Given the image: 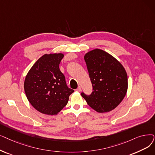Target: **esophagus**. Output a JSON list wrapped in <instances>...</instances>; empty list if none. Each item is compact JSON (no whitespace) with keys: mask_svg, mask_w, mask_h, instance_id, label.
I'll return each mask as SVG.
<instances>
[{"mask_svg":"<svg viewBox=\"0 0 155 155\" xmlns=\"http://www.w3.org/2000/svg\"><path fill=\"white\" fill-rule=\"evenodd\" d=\"M76 91H78V92H80V91H81V87H80V86L78 87V88L76 89Z\"/></svg>","mask_w":155,"mask_h":155,"instance_id":"esophagus-1","label":"esophagus"}]
</instances>
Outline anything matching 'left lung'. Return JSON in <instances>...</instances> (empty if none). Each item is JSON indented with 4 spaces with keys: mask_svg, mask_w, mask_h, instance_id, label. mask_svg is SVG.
<instances>
[{
    "mask_svg": "<svg viewBox=\"0 0 155 155\" xmlns=\"http://www.w3.org/2000/svg\"><path fill=\"white\" fill-rule=\"evenodd\" d=\"M92 85L90 95L81 93L92 109L99 113L111 111L122 102L128 87L125 68L110 54L94 49L84 56Z\"/></svg>",
    "mask_w": 155,
    "mask_h": 155,
    "instance_id": "8db88e82",
    "label": "left lung"
}]
</instances>
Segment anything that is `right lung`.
<instances>
[{
	"label": "right lung",
	"mask_w": 155,
	"mask_h": 155,
	"mask_svg": "<svg viewBox=\"0 0 155 155\" xmlns=\"http://www.w3.org/2000/svg\"><path fill=\"white\" fill-rule=\"evenodd\" d=\"M63 54H45L33 64L26 76L24 89L28 100L39 112L58 114L67 104L74 90L69 88L59 70Z\"/></svg>",
	"instance_id": "1"
}]
</instances>
